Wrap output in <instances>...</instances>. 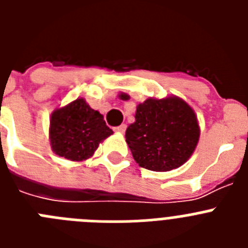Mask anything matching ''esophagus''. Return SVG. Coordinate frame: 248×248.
<instances>
[{
    "label": "esophagus",
    "instance_id": "1",
    "mask_svg": "<svg viewBox=\"0 0 248 248\" xmlns=\"http://www.w3.org/2000/svg\"><path fill=\"white\" fill-rule=\"evenodd\" d=\"M125 129H126L125 124H122V125H119V126H115V128H114V131H117V133L123 134V133L125 131Z\"/></svg>",
    "mask_w": 248,
    "mask_h": 248
}]
</instances>
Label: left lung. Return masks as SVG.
<instances>
[{"label":"left lung","mask_w":248,"mask_h":248,"mask_svg":"<svg viewBox=\"0 0 248 248\" xmlns=\"http://www.w3.org/2000/svg\"><path fill=\"white\" fill-rule=\"evenodd\" d=\"M124 99L128 95H122ZM200 129L194 110L179 98L146 99L137 107L125 139L139 166L170 171L183 165L198 145Z\"/></svg>","instance_id":"left-lung-1"}]
</instances>
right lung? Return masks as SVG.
Masks as SVG:
<instances>
[{
	"mask_svg": "<svg viewBox=\"0 0 248 248\" xmlns=\"http://www.w3.org/2000/svg\"><path fill=\"white\" fill-rule=\"evenodd\" d=\"M113 134L99 111L84 99H77L57 109L50 118L49 138L52 149L59 156L72 161L88 159L103 139Z\"/></svg>",
	"mask_w": 248,
	"mask_h": 248,
	"instance_id": "add662e5",
	"label": "right lung"
}]
</instances>
